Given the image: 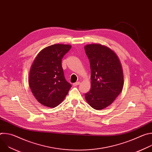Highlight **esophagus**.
<instances>
[{
  "mask_svg": "<svg viewBox=\"0 0 152 152\" xmlns=\"http://www.w3.org/2000/svg\"><path fill=\"white\" fill-rule=\"evenodd\" d=\"M80 83V82H75V83H73V86H77V85H79Z\"/></svg>",
  "mask_w": 152,
  "mask_h": 152,
  "instance_id": "34e87169",
  "label": "esophagus"
}]
</instances>
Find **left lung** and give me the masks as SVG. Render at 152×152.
I'll return each mask as SVG.
<instances>
[{
    "label": "left lung",
    "mask_w": 152,
    "mask_h": 152,
    "mask_svg": "<svg viewBox=\"0 0 152 152\" xmlns=\"http://www.w3.org/2000/svg\"><path fill=\"white\" fill-rule=\"evenodd\" d=\"M85 51L91 68V90L85 94L88 103L96 110L110 105L123 87L120 61L111 49L100 44L86 45Z\"/></svg>",
    "instance_id": "8db88e82"
}]
</instances>
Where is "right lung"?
<instances>
[{
    "mask_svg": "<svg viewBox=\"0 0 152 152\" xmlns=\"http://www.w3.org/2000/svg\"><path fill=\"white\" fill-rule=\"evenodd\" d=\"M72 46L56 44L43 49L31 67L29 85L35 99L42 105L55 107L67 96L72 85L65 79L61 65Z\"/></svg>",
    "mask_w": 152,
    "mask_h": 152,
    "instance_id": "add662e5",
    "label": "right lung"
}]
</instances>
